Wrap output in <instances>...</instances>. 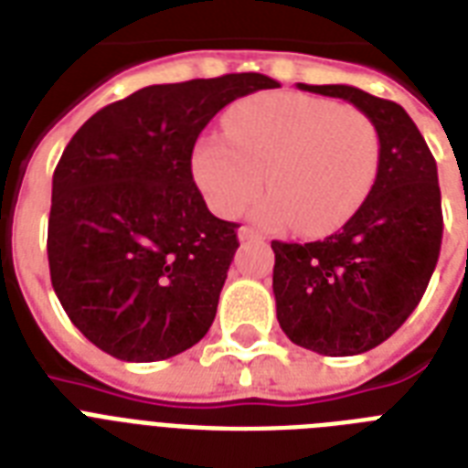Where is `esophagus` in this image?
Instances as JSON below:
<instances>
[{
    "label": "esophagus",
    "mask_w": 468,
    "mask_h": 468,
    "mask_svg": "<svg viewBox=\"0 0 468 468\" xmlns=\"http://www.w3.org/2000/svg\"><path fill=\"white\" fill-rule=\"evenodd\" d=\"M256 239H261V234L256 229H251V227H239V241H256Z\"/></svg>",
    "instance_id": "obj_1"
}]
</instances>
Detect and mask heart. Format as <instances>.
I'll return each mask as SVG.
<instances>
[{"label":"heart","mask_w":468,"mask_h":468,"mask_svg":"<svg viewBox=\"0 0 468 468\" xmlns=\"http://www.w3.org/2000/svg\"><path fill=\"white\" fill-rule=\"evenodd\" d=\"M229 134H205L193 178L217 215L237 217L268 183L256 219L306 237L338 229L372 193L382 134L357 108L294 91L258 93L227 113Z\"/></svg>","instance_id":"obj_1"}]
</instances>
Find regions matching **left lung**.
Here are the masks:
<instances>
[{"mask_svg": "<svg viewBox=\"0 0 468 468\" xmlns=\"http://www.w3.org/2000/svg\"><path fill=\"white\" fill-rule=\"evenodd\" d=\"M299 89L353 103L382 134L375 188L343 229L312 244H271L280 328L294 346L347 357L401 328L432 278L442 244L437 164L394 101L347 84Z\"/></svg>", "mask_w": 468, "mask_h": 468, "instance_id": "8db88e82", "label": "left lung"}]
</instances>
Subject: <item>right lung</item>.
<instances>
[{
    "label": "right lung",
    "instance_id": "obj_1",
    "mask_svg": "<svg viewBox=\"0 0 468 468\" xmlns=\"http://www.w3.org/2000/svg\"><path fill=\"white\" fill-rule=\"evenodd\" d=\"M275 86L258 72L144 86L69 140L52 176L50 280L103 353L166 360L210 331L239 224L207 210L193 147L227 103Z\"/></svg>",
    "mask_w": 468,
    "mask_h": 468
}]
</instances>
